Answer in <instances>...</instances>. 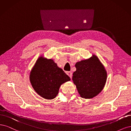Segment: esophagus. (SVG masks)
Here are the masks:
<instances>
[{
    "label": "esophagus",
    "instance_id": "34e87169",
    "mask_svg": "<svg viewBox=\"0 0 131 131\" xmlns=\"http://www.w3.org/2000/svg\"><path fill=\"white\" fill-rule=\"evenodd\" d=\"M66 74L69 75V76L71 78V79L72 78V73L71 72H69V71H67L66 72Z\"/></svg>",
    "mask_w": 131,
    "mask_h": 131
}]
</instances>
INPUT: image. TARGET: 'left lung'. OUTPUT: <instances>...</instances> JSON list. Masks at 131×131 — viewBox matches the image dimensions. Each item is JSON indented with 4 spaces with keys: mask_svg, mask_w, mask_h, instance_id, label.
I'll return each instance as SVG.
<instances>
[{
    "mask_svg": "<svg viewBox=\"0 0 131 131\" xmlns=\"http://www.w3.org/2000/svg\"><path fill=\"white\" fill-rule=\"evenodd\" d=\"M72 80L81 96L92 98L102 91L107 80V72L98 58L93 56L77 62Z\"/></svg>",
    "mask_w": 131,
    "mask_h": 131,
    "instance_id": "obj_1",
    "label": "left lung"
}]
</instances>
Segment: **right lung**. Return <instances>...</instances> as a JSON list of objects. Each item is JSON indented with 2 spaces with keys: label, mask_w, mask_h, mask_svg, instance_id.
I'll use <instances>...</instances> for the list:
<instances>
[{
  "label": "right lung",
  "mask_w": 131,
  "mask_h": 131,
  "mask_svg": "<svg viewBox=\"0 0 131 131\" xmlns=\"http://www.w3.org/2000/svg\"><path fill=\"white\" fill-rule=\"evenodd\" d=\"M30 81L34 89L46 99H53L62 83L70 78L52 59L40 57L30 72Z\"/></svg>",
  "instance_id": "1"
}]
</instances>
